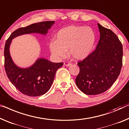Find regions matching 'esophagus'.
I'll return each instance as SVG.
<instances>
[{"label":"esophagus","mask_w":129,"mask_h":129,"mask_svg":"<svg viewBox=\"0 0 129 129\" xmlns=\"http://www.w3.org/2000/svg\"><path fill=\"white\" fill-rule=\"evenodd\" d=\"M64 64L65 66H66V67H70L71 65H72L70 62H65Z\"/></svg>","instance_id":"obj_1"}]
</instances>
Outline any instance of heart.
Wrapping results in <instances>:
<instances>
[{
    "label": "heart",
    "mask_w": 129,
    "mask_h": 129,
    "mask_svg": "<svg viewBox=\"0 0 129 129\" xmlns=\"http://www.w3.org/2000/svg\"><path fill=\"white\" fill-rule=\"evenodd\" d=\"M95 43V35L89 26L70 25L58 30L55 41L50 42L51 54L56 58H64L67 50L73 59L83 60L91 53Z\"/></svg>",
    "instance_id": "obj_1"
}]
</instances>
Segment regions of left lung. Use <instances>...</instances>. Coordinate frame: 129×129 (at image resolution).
Here are the masks:
<instances>
[{"mask_svg":"<svg viewBox=\"0 0 129 129\" xmlns=\"http://www.w3.org/2000/svg\"><path fill=\"white\" fill-rule=\"evenodd\" d=\"M98 27L100 38L95 50L78 63L80 71L76 84L87 95L107 91L116 81L122 66L123 47L118 36L99 23Z\"/></svg>","mask_w":129,"mask_h":129,"instance_id":"1","label":"left lung"}]
</instances>
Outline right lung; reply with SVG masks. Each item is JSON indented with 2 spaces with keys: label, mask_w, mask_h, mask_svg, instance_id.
<instances>
[{
  "label": "right lung",
  "mask_w": 129,
  "mask_h": 129,
  "mask_svg": "<svg viewBox=\"0 0 129 129\" xmlns=\"http://www.w3.org/2000/svg\"><path fill=\"white\" fill-rule=\"evenodd\" d=\"M55 22L43 21L20 28L13 32L6 40L5 46V68L10 82L20 92L30 97L45 94L50 89L57 70L62 62L55 63L44 58H38L28 68H20L13 62L10 53L12 39L25 34H39L46 35Z\"/></svg>",
  "instance_id": "add662e5"
}]
</instances>
